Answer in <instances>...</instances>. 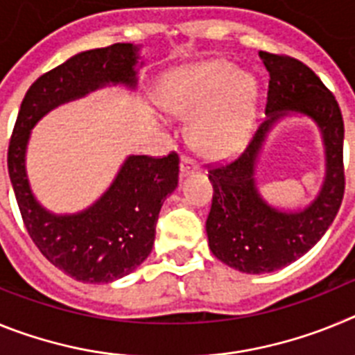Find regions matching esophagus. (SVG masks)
Here are the masks:
<instances>
[{
	"label": "esophagus",
	"instance_id": "esophagus-1",
	"mask_svg": "<svg viewBox=\"0 0 355 355\" xmlns=\"http://www.w3.org/2000/svg\"><path fill=\"white\" fill-rule=\"evenodd\" d=\"M180 168H181V175H187L190 174V172L197 171V168H199V163H197L193 158H190V156H183L180 163Z\"/></svg>",
	"mask_w": 355,
	"mask_h": 355
}]
</instances>
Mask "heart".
I'll return each instance as SVG.
<instances>
[{
  "label": "heart",
  "instance_id": "heart-1",
  "mask_svg": "<svg viewBox=\"0 0 355 355\" xmlns=\"http://www.w3.org/2000/svg\"><path fill=\"white\" fill-rule=\"evenodd\" d=\"M258 87L231 62L215 60L175 74L158 103L175 115H193L190 137L202 153L227 156L243 147L252 130Z\"/></svg>",
  "mask_w": 355,
  "mask_h": 355
}]
</instances>
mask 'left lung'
I'll return each instance as SVG.
<instances>
[{"mask_svg":"<svg viewBox=\"0 0 355 355\" xmlns=\"http://www.w3.org/2000/svg\"><path fill=\"white\" fill-rule=\"evenodd\" d=\"M270 74L265 114L249 146L234 159L208 165L213 200L206 220L209 249L225 265L245 274H265L299 259L324 236L345 193L343 117L336 97L311 69L288 55L259 51ZM290 111L311 116L326 144V181L319 197L302 212L270 209L253 183V165L275 121Z\"/></svg>","mask_w":355,"mask_h":355,"instance_id":"1","label":"left lung"}]
</instances>
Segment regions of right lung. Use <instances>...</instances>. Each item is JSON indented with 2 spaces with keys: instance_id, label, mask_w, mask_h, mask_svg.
<instances>
[{
  "instance_id": "right-lung-1",
  "label": "right lung",
  "mask_w": 355,
  "mask_h": 355,
  "mask_svg": "<svg viewBox=\"0 0 355 355\" xmlns=\"http://www.w3.org/2000/svg\"><path fill=\"white\" fill-rule=\"evenodd\" d=\"M137 58L133 44H112L78 53L44 72L24 94L8 144V175L28 234L51 265L83 283L124 277L149 256L163 200L180 181V155L130 156L96 205L78 215L56 216L31 193L26 144L35 122L55 106L108 83L135 87Z\"/></svg>"
}]
</instances>
